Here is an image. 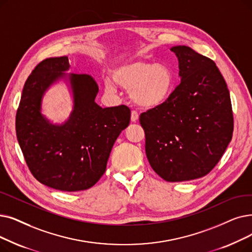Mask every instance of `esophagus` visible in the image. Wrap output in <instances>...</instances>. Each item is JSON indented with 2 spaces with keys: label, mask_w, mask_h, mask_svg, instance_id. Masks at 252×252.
<instances>
[{
  "label": "esophagus",
  "mask_w": 252,
  "mask_h": 252,
  "mask_svg": "<svg viewBox=\"0 0 252 252\" xmlns=\"http://www.w3.org/2000/svg\"><path fill=\"white\" fill-rule=\"evenodd\" d=\"M138 119H139L138 113L135 112V111H132V114H130V122H132V123H137Z\"/></svg>",
  "instance_id": "1"
}]
</instances>
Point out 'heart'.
Listing matches in <instances>:
<instances>
[{"mask_svg": "<svg viewBox=\"0 0 252 252\" xmlns=\"http://www.w3.org/2000/svg\"><path fill=\"white\" fill-rule=\"evenodd\" d=\"M112 78L118 86L129 91L130 100L145 109L165 104L174 89V76L168 65L142 60L116 64L112 69ZM105 90L115 94L116 86L112 80H105Z\"/></svg>", "mask_w": 252, "mask_h": 252, "instance_id": "b5f03b06", "label": "heart"}]
</instances>
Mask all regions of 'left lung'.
Segmentation results:
<instances>
[{
    "label": "left lung",
    "mask_w": 252,
    "mask_h": 252,
    "mask_svg": "<svg viewBox=\"0 0 252 252\" xmlns=\"http://www.w3.org/2000/svg\"><path fill=\"white\" fill-rule=\"evenodd\" d=\"M180 83L169 100L140 115L151 168L169 182L201 178L232 140L234 118L226 83L215 63L189 46L171 48Z\"/></svg>",
    "instance_id": "8db88e82"
}]
</instances>
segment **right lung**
<instances>
[{
	"label": "right lung",
	"mask_w": 252,
	"mask_h": 252,
	"mask_svg": "<svg viewBox=\"0 0 252 252\" xmlns=\"http://www.w3.org/2000/svg\"><path fill=\"white\" fill-rule=\"evenodd\" d=\"M68 57L42 61L28 77L16 112V136L34 177L54 189H89L106 171L117 137L127 127L129 109L102 108L94 102L99 86L87 74L65 73ZM60 80L69 84L73 110L63 124L41 114V100Z\"/></svg>",
	"instance_id": "right-lung-1"
}]
</instances>
